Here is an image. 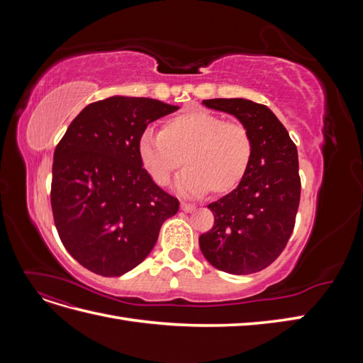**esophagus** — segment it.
Wrapping results in <instances>:
<instances>
[{
	"label": "esophagus",
	"mask_w": 363,
	"mask_h": 363,
	"mask_svg": "<svg viewBox=\"0 0 363 363\" xmlns=\"http://www.w3.org/2000/svg\"><path fill=\"white\" fill-rule=\"evenodd\" d=\"M180 207H182V211H183V212H192V211H194V208H195V206H194V204H189V203H184V201H183V203L180 204Z\"/></svg>",
	"instance_id": "1"
}]
</instances>
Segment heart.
<instances>
[{"instance_id": "obj_1", "label": "heart", "mask_w": 363, "mask_h": 363, "mask_svg": "<svg viewBox=\"0 0 363 363\" xmlns=\"http://www.w3.org/2000/svg\"><path fill=\"white\" fill-rule=\"evenodd\" d=\"M250 130L238 121L195 111L164 121L160 133L147 130L138 140V155L151 180L167 186L183 162L177 182L184 194L211 191L223 195L238 188L252 160Z\"/></svg>"}]
</instances>
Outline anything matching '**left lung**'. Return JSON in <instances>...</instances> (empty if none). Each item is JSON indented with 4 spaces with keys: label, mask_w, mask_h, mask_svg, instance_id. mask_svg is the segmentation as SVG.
<instances>
[{
    "label": "left lung",
    "mask_w": 363,
    "mask_h": 363,
    "mask_svg": "<svg viewBox=\"0 0 363 363\" xmlns=\"http://www.w3.org/2000/svg\"><path fill=\"white\" fill-rule=\"evenodd\" d=\"M203 104L235 115L250 130L255 151L238 188L207 206L215 223L200 236V248L219 271L259 272L281 255L292 235L301 194L298 152L267 106L244 98H215Z\"/></svg>",
    "instance_id": "left-lung-1"
}]
</instances>
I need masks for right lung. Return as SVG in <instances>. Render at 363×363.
Wrapping results in <instances>:
<instances>
[{
	"label": "right lung",
	"mask_w": 363,
	"mask_h": 363,
	"mask_svg": "<svg viewBox=\"0 0 363 363\" xmlns=\"http://www.w3.org/2000/svg\"><path fill=\"white\" fill-rule=\"evenodd\" d=\"M177 108L151 98H106L77 115L54 151V224L69 255L98 276L138 267L179 212V200L151 180L138 155L147 125Z\"/></svg>",
	"instance_id": "obj_1"
}]
</instances>
